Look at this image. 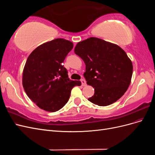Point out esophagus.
I'll return each instance as SVG.
<instances>
[{
  "label": "esophagus",
  "mask_w": 155,
  "mask_h": 155,
  "mask_svg": "<svg viewBox=\"0 0 155 155\" xmlns=\"http://www.w3.org/2000/svg\"><path fill=\"white\" fill-rule=\"evenodd\" d=\"M81 85L83 87H85L87 85V83H86V81L84 79H81Z\"/></svg>",
  "instance_id": "34e87169"
}]
</instances>
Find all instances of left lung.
<instances>
[{"label": "left lung", "mask_w": 155, "mask_h": 155, "mask_svg": "<svg viewBox=\"0 0 155 155\" xmlns=\"http://www.w3.org/2000/svg\"><path fill=\"white\" fill-rule=\"evenodd\" d=\"M74 52L86 65L87 85L94 88L88 101L98 106H107L122 96L133 75V64L119 46L96 37L78 43Z\"/></svg>", "instance_id": "8db88e82"}]
</instances>
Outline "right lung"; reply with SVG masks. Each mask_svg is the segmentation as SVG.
Wrapping results in <instances>:
<instances>
[{
    "instance_id": "1",
    "label": "right lung",
    "mask_w": 155,
    "mask_h": 155,
    "mask_svg": "<svg viewBox=\"0 0 155 155\" xmlns=\"http://www.w3.org/2000/svg\"><path fill=\"white\" fill-rule=\"evenodd\" d=\"M73 43L56 39L37 47L28 58L22 73V85L27 96L41 109L55 112L68 102L74 87L80 81H72L63 66Z\"/></svg>"
}]
</instances>
